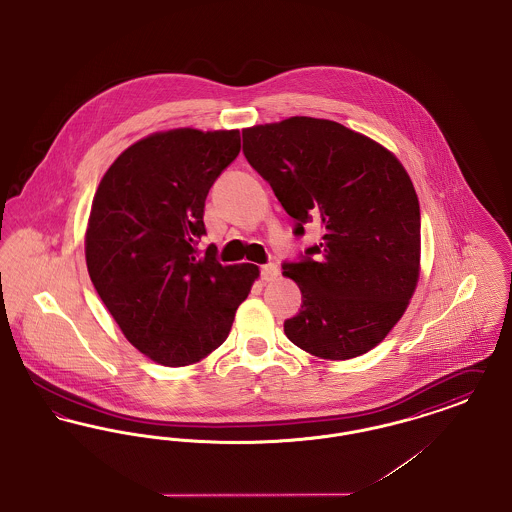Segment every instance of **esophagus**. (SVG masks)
Returning a JSON list of instances; mask_svg holds the SVG:
<instances>
[{
  "label": "esophagus",
  "instance_id": "esophagus-1",
  "mask_svg": "<svg viewBox=\"0 0 512 512\" xmlns=\"http://www.w3.org/2000/svg\"><path fill=\"white\" fill-rule=\"evenodd\" d=\"M278 276H280V271H278L276 265H263V267H261V278H263V282H274Z\"/></svg>",
  "mask_w": 512,
  "mask_h": 512
}]
</instances>
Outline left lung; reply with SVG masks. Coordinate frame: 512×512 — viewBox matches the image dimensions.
<instances>
[{
  "label": "left lung",
  "instance_id": "obj_1",
  "mask_svg": "<svg viewBox=\"0 0 512 512\" xmlns=\"http://www.w3.org/2000/svg\"><path fill=\"white\" fill-rule=\"evenodd\" d=\"M243 152L286 212L325 234L284 276L300 286L286 336L307 354L344 361L373 350L400 321L420 280V201L402 162L331 120L294 116L245 127Z\"/></svg>",
  "mask_w": 512,
  "mask_h": 512
}]
</instances>
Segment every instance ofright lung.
Returning <instances> with one entry per match:
<instances>
[{
	"label": "right lung",
	"mask_w": 512,
	"mask_h": 512,
	"mask_svg": "<svg viewBox=\"0 0 512 512\" xmlns=\"http://www.w3.org/2000/svg\"><path fill=\"white\" fill-rule=\"evenodd\" d=\"M240 149V129L156 131L121 152L94 193L92 284L123 336L160 365L212 354L259 278L257 265H220L216 247L197 251L209 189Z\"/></svg>",
	"instance_id": "add662e5"
}]
</instances>
